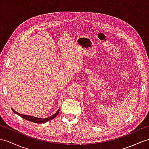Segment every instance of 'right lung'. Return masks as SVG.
Masks as SVG:
<instances>
[{
    "label": "right lung",
    "mask_w": 149,
    "mask_h": 149,
    "mask_svg": "<svg viewBox=\"0 0 149 149\" xmlns=\"http://www.w3.org/2000/svg\"><path fill=\"white\" fill-rule=\"evenodd\" d=\"M11 109L14 112V113L17 114V115H19V116H21V118H23V119H26L27 121H30L36 123H46L47 121H50V120H51V119H54V118H56L57 116V115L59 114L60 108L57 110V111L56 112L55 114H53L52 116H51L48 117V118H40L31 116H28V115H24V114H20V113H19V112H16L15 110H14L13 108H11Z\"/></svg>",
    "instance_id": "add662e5"
}]
</instances>
